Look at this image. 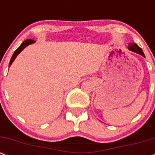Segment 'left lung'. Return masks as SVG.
<instances>
[{
	"label": "left lung",
	"mask_w": 155,
	"mask_h": 155,
	"mask_svg": "<svg viewBox=\"0 0 155 155\" xmlns=\"http://www.w3.org/2000/svg\"><path fill=\"white\" fill-rule=\"evenodd\" d=\"M128 49L130 50V51H131L135 52V53L138 54H141V55H142L143 57H145V54L144 53H143V51H142V50L141 49L136 43H130V44L129 45V47H128Z\"/></svg>",
	"instance_id": "1"
}]
</instances>
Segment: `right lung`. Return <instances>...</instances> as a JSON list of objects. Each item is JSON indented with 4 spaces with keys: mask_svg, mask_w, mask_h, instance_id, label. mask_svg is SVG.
I'll return each mask as SVG.
<instances>
[{
    "mask_svg": "<svg viewBox=\"0 0 155 155\" xmlns=\"http://www.w3.org/2000/svg\"><path fill=\"white\" fill-rule=\"evenodd\" d=\"M34 42H35V41H34V40H31V39H26L25 40L24 42L21 44V46L19 47H18V49L16 50L15 51H14V53H13V56H12V58H11L10 59V62H9V64H8V67H10L11 64L13 63V62L14 61V59L16 58V57L19 54V53H20L21 51H22L25 47H26L28 46V45L30 44H32V43H34Z\"/></svg>",
    "mask_w": 155,
    "mask_h": 155,
    "instance_id": "right-lung-1",
    "label": "right lung"
}]
</instances>
